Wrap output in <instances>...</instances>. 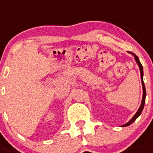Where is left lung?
<instances>
[{"label":"left lung","mask_w":153,"mask_h":153,"mask_svg":"<svg viewBox=\"0 0 153 153\" xmlns=\"http://www.w3.org/2000/svg\"><path fill=\"white\" fill-rule=\"evenodd\" d=\"M130 53H131L132 55H134V58H135V60H136L137 64H138V66H139V68H140L141 82H142V87H143V97H142V101H141V106H140V108H139L138 111H137V113H136V114L134 115V117H133L132 119H131V120H130L128 123H127L124 124L123 126H129V125H130V124L132 123H134V122L136 120V119L138 117L139 115H141V111H142V110H143V108H144V106H145V97H146V90H145V84H144V82H143V67H142V65H141V62H140V60H139V59H138V57L135 55L134 53H133L132 52H130Z\"/></svg>","instance_id":"obj_1"}]
</instances>
